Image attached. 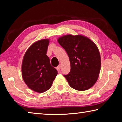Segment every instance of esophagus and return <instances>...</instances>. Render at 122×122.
<instances>
[{"label": "esophagus", "mask_w": 122, "mask_h": 122, "mask_svg": "<svg viewBox=\"0 0 122 122\" xmlns=\"http://www.w3.org/2000/svg\"><path fill=\"white\" fill-rule=\"evenodd\" d=\"M61 65H60L59 66H57V67L56 68V69H57V71H60V68H61Z\"/></svg>", "instance_id": "esophagus-1"}]
</instances>
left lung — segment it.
Wrapping results in <instances>:
<instances>
[{
  "instance_id": "left-lung-1",
  "label": "left lung",
  "mask_w": 122,
  "mask_h": 122,
  "mask_svg": "<svg viewBox=\"0 0 122 122\" xmlns=\"http://www.w3.org/2000/svg\"><path fill=\"white\" fill-rule=\"evenodd\" d=\"M65 49L71 63V71L64 75L69 86L78 91L93 86L100 73L101 60L96 44L83 35H65L57 39Z\"/></svg>"
}]
</instances>
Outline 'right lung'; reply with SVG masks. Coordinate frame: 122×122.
<instances>
[{
    "instance_id": "1",
    "label": "right lung",
    "mask_w": 122,
    "mask_h": 122,
    "mask_svg": "<svg viewBox=\"0 0 122 122\" xmlns=\"http://www.w3.org/2000/svg\"><path fill=\"white\" fill-rule=\"evenodd\" d=\"M49 43L48 39L33 43L26 51L22 61V77L25 83L39 93L50 89L57 74L46 55Z\"/></svg>"
}]
</instances>
